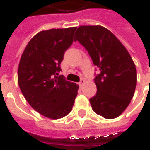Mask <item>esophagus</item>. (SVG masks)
I'll return each instance as SVG.
<instances>
[{"label": "esophagus", "mask_w": 150, "mask_h": 150, "mask_svg": "<svg viewBox=\"0 0 150 150\" xmlns=\"http://www.w3.org/2000/svg\"><path fill=\"white\" fill-rule=\"evenodd\" d=\"M84 83H85V80L82 78V79L80 80V82H79V83H78V84H79V86L81 87V86H83V85Z\"/></svg>", "instance_id": "34e87169"}]
</instances>
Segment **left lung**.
Instances as JSON below:
<instances>
[{
	"mask_svg": "<svg viewBox=\"0 0 150 150\" xmlns=\"http://www.w3.org/2000/svg\"><path fill=\"white\" fill-rule=\"evenodd\" d=\"M88 51L100 72L94 83L97 93L90 98L94 112L105 118L118 117L133 98L137 83L134 62L112 32L102 26H81L74 36Z\"/></svg>",
	"mask_w": 150,
	"mask_h": 150,
	"instance_id": "left-lung-1",
	"label": "left lung"
}]
</instances>
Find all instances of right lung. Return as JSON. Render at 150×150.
<instances>
[{
    "label": "right lung",
    "mask_w": 150,
    "mask_h": 150,
    "mask_svg": "<svg viewBox=\"0 0 150 150\" xmlns=\"http://www.w3.org/2000/svg\"><path fill=\"white\" fill-rule=\"evenodd\" d=\"M77 27L42 31L30 40L21 55L17 78L28 103L47 118L58 119L72 110L78 85L58 76L64 52Z\"/></svg>",
    "instance_id": "obj_1"
}]
</instances>
